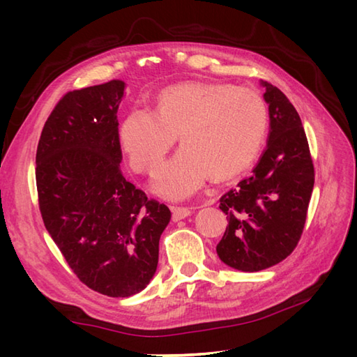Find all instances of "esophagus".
Instances as JSON below:
<instances>
[{
	"label": "esophagus",
	"mask_w": 357,
	"mask_h": 357,
	"mask_svg": "<svg viewBox=\"0 0 357 357\" xmlns=\"http://www.w3.org/2000/svg\"><path fill=\"white\" fill-rule=\"evenodd\" d=\"M171 211H172V220L174 222L186 219L192 214V208L189 207H171Z\"/></svg>",
	"instance_id": "34e87169"
}]
</instances>
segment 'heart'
Here are the masks:
<instances>
[{"mask_svg":"<svg viewBox=\"0 0 357 357\" xmlns=\"http://www.w3.org/2000/svg\"><path fill=\"white\" fill-rule=\"evenodd\" d=\"M268 121V107L256 91L190 82L162 91L155 113H129L121 143L131 167L152 174L178 137L181 150L158 171L153 190L185 199L211 176L232 178L250 167L264 146Z\"/></svg>","mask_w":357,"mask_h":357,"instance_id":"obj_1","label":"heart"}]
</instances>
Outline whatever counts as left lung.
I'll return each mask as SVG.
<instances>
[{"label":"left lung","instance_id":"left-lung-1","mask_svg":"<svg viewBox=\"0 0 357 357\" xmlns=\"http://www.w3.org/2000/svg\"><path fill=\"white\" fill-rule=\"evenodd\" d=\"M269 110V137L252 174L220 198L228 215L215 247L220 261L244 273L286 259L304 229L314 188V167L301 117L287 96L261 80Z\"/></svg>","mask_w":357,"mask_h":357}]
</instances>
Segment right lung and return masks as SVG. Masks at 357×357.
Listing matches in <instances>:
<instances>
[{"label":"right lung","instance_id":"obj_1","mask_svg":"<svg viewBox=\"0 0 357 357\" xmlns=\"http://www.w3.org/2000/svg\"><path fill=\"white\" fill-rule=\"evenodd\" d=\"M126 83L68 92L43 128L36 180L43 222L86 286L112 298L139 294L153 278L171 220L121 171L117 110Z\"/></svg>","mask_w":357,"mask_h":357}]
</instances>
